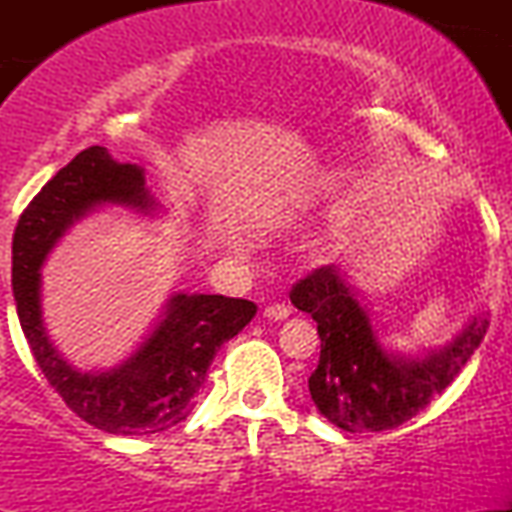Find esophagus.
<instances>
[{
  "label": "esophagus",
  "mask_w": 512,
  "mask_h": 512,
  "mask_svg": "<svg viewBox=\"0 0 512 512\" xmlns=\"http://www.w3.org/2000/svg\"><path fill=\"white\" fill-rule=\"evenodd\" d=\"M289 315H291L289 305H284V303H272L264 308V317H267V320H286Z\"/></svg>",
  "instance_id": "1"
}]
</instances>
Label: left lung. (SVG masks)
Segmentation results:
<instances>
[{
    "label": "left lung",
    "instance_id": "left-lung-1",
    "mask_svg": "<svg viewBox=\"0 0 512 512\" xmlns=\"http://www.w3.org/2000/svg\"><path fill=\"white\" fill-rule=\"evenodd\" d=\"M291 303L310 313L320 334L310 397L327 421L351 433L397 428L424 411L460 375L489 330V313H481L448 346L424 358L387 354L334 264L298 279Z\"/></svg>",
    "mask_w": 512,
    "mask_h": 512
}]
</instances>
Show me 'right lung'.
<instances>
[{
    "label": "right lung",
    "instance_id": "add662e5",
    "mask_svg": "<svg viewBox=\"0 0 512 512\" xmlns=\"http://www.w3.org/2000/svg\"><path fill=\"white\" fill-rule=\"evenodd\" d=\"M151 209L144 170L117 163L103 146L76 154L19 216L11 240V286L31 354L86 424L115 436H151L187 419L216 351L255 317L245 298L175 293L166 317L132 358L110 373H79L57 354L40 317V264L76 219L96 204Z\"/></svg>",
    "mask_w": 512,
    "mask_h": 512
}]
</instances>
